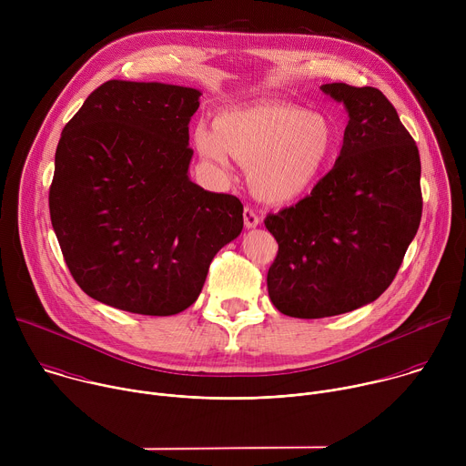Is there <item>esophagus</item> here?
<instances>
[{"label":"esophagus","instance_id":"34e87169","mask_svg":"<svg viewBox=\"0 0 466 466\" xmlns=\"http://www.w3.org/2000/svg\"><path fill=\"white\" fill-rule=\"evenodd\" d=\"M243 221H245V227H247V228H254V227H258V223H259V216H258V212H256L254 208L245 207V210H243Z\"/></svg>","mask_w":466,"mask_h":466}]
</instances>
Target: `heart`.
<instances>
[{
	"label": "heart",
	"instance_id": "heart-1",
	"mask_svg": "<svg viewBox=\"0 0 466 466\" xmlns=\"http://www.w3.org/2000/svg\"><path fill=\"white\" fill-rule=\"evenodd\" d=\"M198 151L216 164L227 153L248 167L252 191L268 203H288L309 191L336 153L328 117L288 103H259L214 119V132L197 127Z\"/></svg>",
	"mask_w": 466,
	"mask_h": 466
}]
</instances>
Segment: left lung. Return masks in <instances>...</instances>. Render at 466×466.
<instances>
[{"mask_svg":"<svg viewBox=\"0 0 466 466\" xmlns=\"http://www.w3.org/2000/svg\"><path fill=\"white\" fill-rule=\"evenodd\" d=\"M349 125L341 153L293 207L269 214L279 241L268 289L297 319L341 315L376 300L394 280L422 218L420 157L390 101L372 86L329 83Z\"/></svg>","mask_w":466,"mask_h":466,"instance_id":"obj_1","label":"left lung"}]
</instances>
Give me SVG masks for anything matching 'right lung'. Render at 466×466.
<instances>
[{
    "label": "right lung",
    "mask_w": 466,
    "mask_h": 466,
    "mask_svg": "<svg viewBox=\"0 0 466 466\" xmlns=\"http://www.w3.org/2000/svg\"><path fill=\"white\" fill-rule=\"evenodd\" d=\"M201 92L106 81L66 123L49 216L66 265L92 299L140 315H175L201 293L243 205L187 178V123Z\"/></svg>",
    "instance_id": "1"
}]
</instances>
